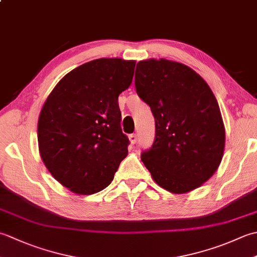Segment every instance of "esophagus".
<instances>
[{"instance_id": "esophagus-1", "label": "esophagus", "mask_w": 257, "mask_h": 257, "mask_svg": "<svg viewBox=\"0 0 257 257\" xmlns=\"http://www.w3.org/2000/svg\"><path fill=\"white\" fill-rule=\"evenodd\" d=\"M129 140H130V144H132V145H135L136 143H137V136H136V135H129Z\"/></svg>"}]
</instances>
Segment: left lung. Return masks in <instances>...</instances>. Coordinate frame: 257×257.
<instances>
[{"mask_svg": "<svg viewBox=\"0 0 257 257\" xmlns=\"http://www.w3.org/2000/svg\"><path fill=\"white\" fill-rule=\"evenodd\" d=\"M135 85L156 120L155 143L141 154L152 179L176 194L200 188L217 170L225 146L210 86L187 65L165 58L140 61Z\"/></svg>", "mask_w": 257, "mask_h": 257, "instance_id": "left-lung-1", "label": "left lung"}]
</instances>
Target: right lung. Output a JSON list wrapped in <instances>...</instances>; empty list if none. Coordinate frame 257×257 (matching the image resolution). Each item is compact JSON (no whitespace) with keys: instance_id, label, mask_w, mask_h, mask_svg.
<instances>
[{"instance_id":"add662e5","label":"right lung","mask_w":257,"mask_h":257,"mask_svg":"<svg viewBox=\"0 0 257 257\" xmlns=\"http://www.w3.org/2000/svg\"><path fill=\"white\" fill-rule=\"evenodd\" d=\"M136 62L99 58L66 74L38 117V150L52 176L89 195L107 188L128 155L118 97L133 83Z\"/></svg>"}]
</instances>
